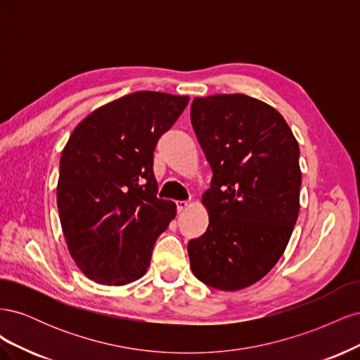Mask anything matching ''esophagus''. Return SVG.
<instances>
[{"instance_id": "esophagus-1", "label": "esophagus", "mask_w": 360, "mask_h": 360, "mask_svg": "<svg viewBox=\"0 0 360 360\" xmlns=\"http://www.w3.org/2000/svg\"><path fill=\"white\" fill-rule=\"evenodd\" d=\"M189 207H191L189 201H177V212L179 213H183L184 210H188Z\"/></svg>"}]
</instances>
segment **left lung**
I'll list each match as a JSON object with an SVG mask.
<instances>
[{
    "label": "left lung",
    "mask_w": 360,
    "mask_h": 360,
    "mask_svg": "<svg viewBox=\"0 0 360 360\" xmlns=\"http://www.w3.org/2000/svg\"><path fill=\"white\" fill-rule=\"evenodd\" d=\"M191 122L213 171L207 231L188 245L192 274L237 291L275 267L300 210L299 144L274 106L246 94L195 97Z\"/></svg>",
    "instance_id": "left-lung-1"
}]
</instances>
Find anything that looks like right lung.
Masks as SVG:
<instances>
[{
	"mask_svg": "<svg viewBox=\"0 0 360 360\" xmlns=\"http://www.w3.org/2000/svg\"><path fill=\"white\" fill-rule=\"evenodd\" d=\"M189 96L136 91L102 105L75 127L60 159L57 205L70 257L101 285L146 275L158 237L176 217L159 200L153 153Z\"/></svg>",
	"mask_w": 360,
	"mask_h": 360,
	"instance_id": "obj_1",
	"label": "right lung"
}]
</instances>
